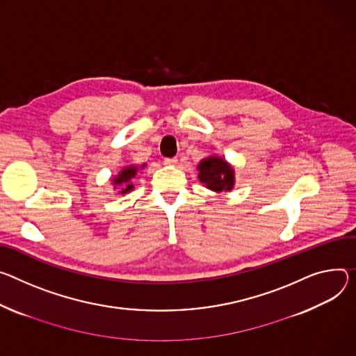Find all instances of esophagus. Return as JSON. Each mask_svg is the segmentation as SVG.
Listing matches in <instances>:
<instances>
[{"instance_id": "1", "label": "esophagus", "mask_w": 356, "mask_h": 356, "mask_svg": "<svg viewBox=\"0 0 356 356\" xmlns=\"http://www.w3.org/2000/svg\"><path fill=\"white\" fill-rule=\"evenodd\" d=\"M177 163V159L176 157H168V159H165V165H168V166H175Z\"/></svg>"}]
</instances>
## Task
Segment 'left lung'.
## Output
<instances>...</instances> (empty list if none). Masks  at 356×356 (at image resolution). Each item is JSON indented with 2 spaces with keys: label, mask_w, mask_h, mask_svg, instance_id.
Masks as SVG:
<instances>
[{
  "label": "left lung",
  "mask_w": 356,
  "mask_h": 356,
  "mask_svg": "<svg viewBox=\"0 0 356 356\" xmlns=\"http://www.w3.org/2000/svg\"><path fill=\"white\" fill-rule=\"evenodd\" d=\"M199 180L216 193L230 191L234 187V169L218 156H209L197 165Z\"/></svg>",
  "instance_id": "left-lung-1"
}]
</instances>
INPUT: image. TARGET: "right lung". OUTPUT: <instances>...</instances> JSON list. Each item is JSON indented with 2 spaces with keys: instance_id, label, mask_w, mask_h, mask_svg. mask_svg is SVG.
Here are the masks:
<instances>
[{
  "instance_id": "1",
  "label": "right lung",
  "mask_w": 356,
  "mask_h": 356,
  "mask_svg": "<svg viewBox=\"0 0 356 356\" xmlns=\"http://www.w3.org/2000/svg\"><path fill=\"white\" fill-rule=\"evenodd\" d=\"M146 165H142L140 168L138 166H126L123 168L118 176L113 177L112 184L115 188L119 190V195H126V193L134 190V180L138 176V170L143 169Z\"/></svg>"
}]
</instances>
